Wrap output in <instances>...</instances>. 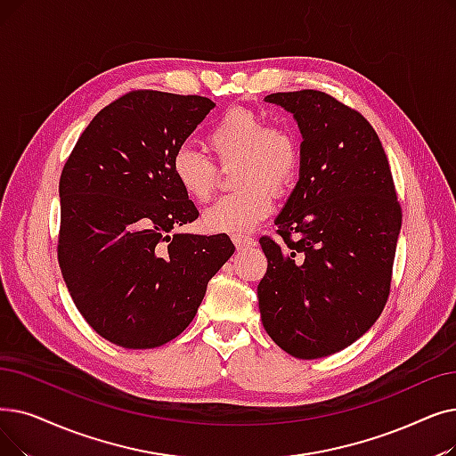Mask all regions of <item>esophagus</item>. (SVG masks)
<instances>
[{
	"label": "esophagus",
	"instance_id": "obj_1",
	"mask_svg": "<svg viewBox=\"0 0 456 456\" xmlns=\"http://www.w3.org/2000/svg\"><path fill=\"white\" fill-rule=\"evenodd\" d=\"M232 244L236 246V249H246V248H253V246H255V240L249 239V236L234 234V236H232Z\"/></svg>",
	"mask_w": 456,
	"mask_h": 456
}]
</instances>
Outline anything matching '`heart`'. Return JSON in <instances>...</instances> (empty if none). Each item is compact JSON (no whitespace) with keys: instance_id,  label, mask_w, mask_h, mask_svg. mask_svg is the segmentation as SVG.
<instances>
[{"instance_id":"obj_1","label":"heart","mask_w":456,"mask_h":456,"mask_svg":"<svg viewBox=\"0 0 456 456\" xmlns=\"http://www.w3.org/2000/svg\"><path fill=\"white\" fill-rule=\"evenodd\" d=\"M207 143L222 164H234V193L224 195L203 214V227L216 234L249 232L270 214L273 191H287L302 167V147L287 126H270L251 108L227 110L207 134ZM175 183L186 197L205 203L216 190L217 167L205 154L181 147L171 158Z\"/></svg>"}]
</instances>
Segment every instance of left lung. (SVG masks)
<instances>
[{
  "label": "left lung",
  "instance_id": "8db88e82",
  "mask_svg": "<svg viewBox=\"0 0 456 456\" xmlns=\"http://www.w3.org/2000/svg\"><path fill=\"white\" fill-rule=\"evenodd\" d=\"M302 132V167L275 217L277 244L256 287L272 341L294 358L335 354L376 322L387 302L403 210L384 147L367 118L328 93H272Z\"/></svg>",
  "mask_w": 456,
  "mask_h": 456
}]
</instances>
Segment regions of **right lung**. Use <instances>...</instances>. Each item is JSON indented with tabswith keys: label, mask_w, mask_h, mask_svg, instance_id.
I'll return each instance as SVG.
<instances>
[{
	"label": "right lung",
	"mask_w": 456,
	"mask_h": 456,
	"mask_svg": "<svg viewBox=\"0 0 456 456\" xmlns=\"http://www.w3.org/2000/svg\"><path fill=\"white\" fill-rule=\"evenodd\" d=\"M216 104L140 89L94 115L59 179L57 259L87 324L123 348L181 335L234 246L227 234L171 231L197 220L171 158Z\"/></svg>",
	"instance_id": "right-lung-1"
}]
</instances>
